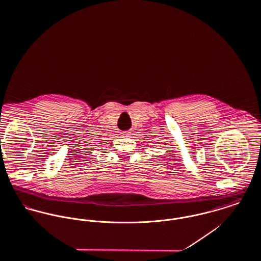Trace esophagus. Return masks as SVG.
Instances as JSON below:
<instances>
[{
  "label": "esophagus",
  "mask_w": 261,
  "mask_h": 261,
  "mask_svg": "<svg viewBox=\"0 0 261 261\" xmlns=\"http://www.w3.org/2000/svg\"><path fill=\"white\" fill-rule=\"evenodd\" d=\"M129 135H130V134H129V132H127V130L121 132V136H122V137H125V138H126V137H128Z\"/></svg>",
  "instance_id": "obj_1"
}]
</instances>
